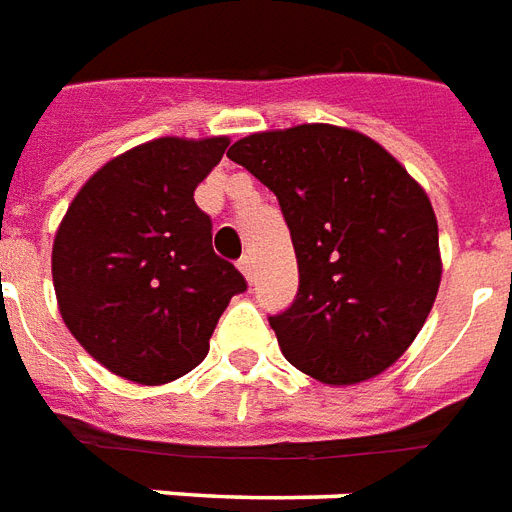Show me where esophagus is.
<instances>
[{"mask_svg": "<svg viewBox=\"0 0 512 512\" xmlns=\"http://www.w3.org/2000/svg\"><path fill=\"white\" fill-rule=\"evenodd\" d=\"M238 268H241V274H244L246 282L252 285V282H255V263H252V257H241V260H238Z\"/></svg>", "mask_w": 512, "mask_h": 512, "instance_id": "1", "label": "esophagus"}]
</instances>
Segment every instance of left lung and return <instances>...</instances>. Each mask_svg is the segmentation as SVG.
Segmentation results:
<instances>
[{
    "instance_id": "1",
    "label": "left lung",
    "mask_w": 512,
    "mask_h": 512,
    "mask_svg": "<svg viewBox=\"0 0 512 512\" xmlns=\"http://www.w3.org/2000/svg\"><path fill=\"white\" fill-rule=\"evenodd\" d=\"M227 157L279 200L298 295L268 317L282 355L325 385H358L399 361L442 279L426 189L391 151L350 127L252 132Z\"/></svg>"
}]
</instances>
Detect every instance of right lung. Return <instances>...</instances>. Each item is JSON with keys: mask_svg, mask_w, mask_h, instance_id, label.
Listing matches in <instances>:
<instances>
[{"mask_svg": "<svg viewBox=\"0 0 512 512\" xmlns=\"http://www.w3.org/2000/svg\"><path fill=\"white\" fill-rule=\"evenodd\" d=\"M230 138H157L105 162L59 222L51 274L59 314L108 372L165 385L208 352L246 282L214 255L195 189Z\"/></svg>", "mask_w": 512, "mask_h": 512, "instance_id": "1", "label": "right lung"}]
</instances>
